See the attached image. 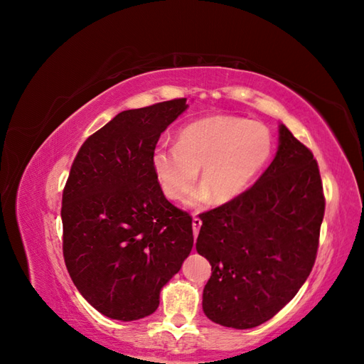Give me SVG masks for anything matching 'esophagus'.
<instances>
[{"label": "esophagus", "instance_id": "1", "mask_svg": "<svg viewBox=\"0 0 364 364\" xmlns=\"http://www.w3.org/2000/svg\"><path fill=\"white\" fill-rule=\"evenodd\" d=\"M200 226H202V220L199 217H193V234H194V238L199 235Z\"/></svg>", "mask_w": 364, "mask_h": 364}]
</instances>
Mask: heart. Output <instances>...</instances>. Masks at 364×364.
Segmentation results:
<instances>
[{"instance_id":"obj_1","label":"heart","mask_w":364,"mask_h":364,"mask_svg":"<svg viewBox=\"0 0 364 364\" xmlns=\"http://www.w3.org/2000/svg\"><path fill=\"white\" fill-rule=\"evenodd\" d=\"M270 130L238 117H205L191 121L176 135V146L153 150L151 167L164 196L181 200L197 179L202 182L186 205L214 199L229 203L243 196L272 156Z\"/></svg>"}]
</instances>
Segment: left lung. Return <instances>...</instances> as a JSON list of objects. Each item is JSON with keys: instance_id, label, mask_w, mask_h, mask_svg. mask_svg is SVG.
Masks as SVG:
<instances>
[{"instance_id": "8db88e82", "label": "left lung", "mask_w": 364, "mask_h": 364, "mask_svg": "<svg viewBox=\"0 0 364 364\" xmlns=\"http://www.w3.org/2000/svg\"><path fill=\"white\" fill-rule=\"evenodd\" d=\"M325 213L313 153L279 124L269 168L237 200L200 215L196 249L213 267L203 313L247 329L287 305L310 274Z\"/></svg>"}]
</instances>
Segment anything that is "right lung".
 <instances>
[{"mask_svg": "<svg viewBox=\"0 0 364 364\" xmlns=\"http://www.w3.org/2000/svg\"><path fill=\"white\" fill-rule=\"evenodd\" d=\"M186 98L119 112L87 138L62 197L63 257L70 277L97 311L138 321L193 249L191 217L159 188L151 155Z\"/></svg>", "mask_w": 364, "mask_h": 364, "instance_id": "right-lung-1", "label": "right lung"}]
</instances>
